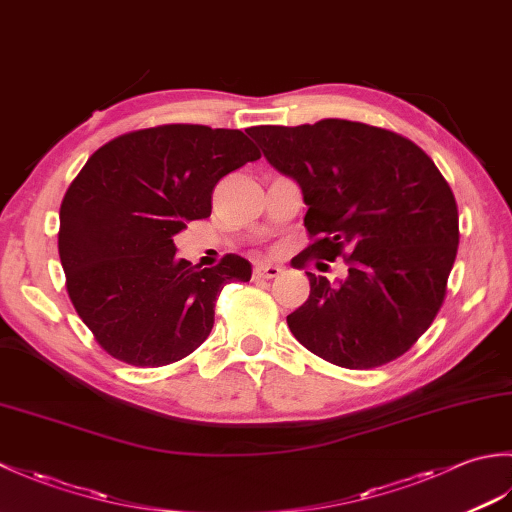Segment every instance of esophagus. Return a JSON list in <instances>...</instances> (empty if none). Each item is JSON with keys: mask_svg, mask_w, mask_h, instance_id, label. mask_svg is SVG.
<instances>
[{"mask_svg": "<svg viewBox=\"0 0 512 512\" xmlns=\"http://www.w3.org/2000/svg\"><path fill=\"white\" fill-rule=\"evenodd\" d=\"M255 279H277L281 275V268L273 264H259L255 266Z\"/></svg>", "mask_w": 512, "mask_h": 512, "instance_id": "obj_1", "label": "esophagus"}]
</instances>
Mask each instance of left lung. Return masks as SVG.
I'll use <instances>...</instances> for the list:
<instances>
[{"instance_id":"left-lung-1","label":"left lung","mask_w":512,"mask_h":512,"mask_svg":"<svg viewBox=\"0 0 512 512\" xmlns=\"http://www.w3.org/2000/svg\"><path fill=\"white\" fill-rule=\"evenodd\" d=\"M266 160L299 182L310 259L343 257L347 279L306 273L310 297L292 314L295 339L323 361L372 369L411 350L440 312L458 255L449 182L409 138L323 118L314 125L250 127Z\"/></svg>"}]
</instances>
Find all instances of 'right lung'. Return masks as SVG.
I'll return each instance as SVG.
<instances>
[{
	"label": "right lung",
	"mask_w": 512,
	"mask_h": 512,
	"mask_svg": "<svg viewBox=\"0 0 512 512\" xmlns=\"http://www.w3.org/2000/svg\"><path fill=\"white\" fill-rule=\"evenodd\" d=\"M262 154L239 129L158 125L96 149L63 195L59 257L76 314L103 350L136 367L182 361L211 334L215 301L250 264L176 257L173 235L211 215L226 173Z\"/></svg>",
	"instance_id": "1"
}]
</instances>
